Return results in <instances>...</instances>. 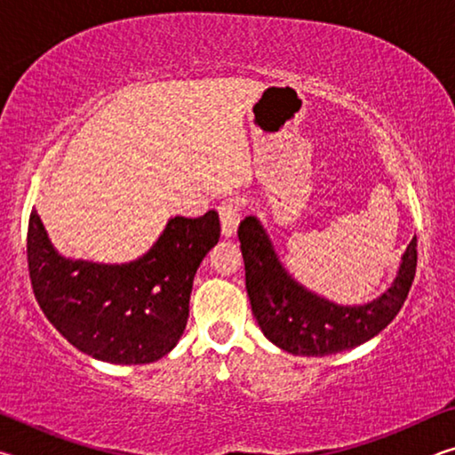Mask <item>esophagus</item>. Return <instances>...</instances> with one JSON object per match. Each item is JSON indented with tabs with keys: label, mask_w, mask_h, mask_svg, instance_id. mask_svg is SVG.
Listing matches in <instances>:
<instances>
[{
	"label": "esophagus",
	"mask_w": 455,
	"mask_h": 455,
	"mask_svg": "<svg viewBox=\"0 0 455 455\" xmlns=\"http://www.w3.org/2000/svg\"><path fill=\"white\" fill-rule=\"evenodd\" d=\"M219 214H220V225H222V235L233 236L236 233L238 220H241V209H238V203L233 198L222 200L219 204Z\"/></svg>",
	"instance_id": "esophagus-1"
}]
</instances>
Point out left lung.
Masks as SVG:
<instances>
[{"instance_id": "8db88e82", "label": "left lung", "mask_w": 455, "mask_h": 455, "mask_svg": "<svg viewBox=\"0 0 455 455\" xmlns=\"http://www.w3.org/2000/svg\"><path fill=\"white\" fill-rule=\"evenodd\" d=\"M238 241L252 315L268 341L292 355L325 357L381 333L403 307L418 267L413 236L387 291L365 305H337L292 279L257 217L241 222Z\"/></svg>"}]
</instances>
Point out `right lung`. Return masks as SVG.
I'll return each mask as SVG.
<instances>
[{"instance_id":"right-lung-1","label":"right lung","mask_w":455,"mask_h":455,"mask_svg":"<svg viewBox=\"0 0 455 455\" xmlns=\"http://www.w3.org/2000/svg\"><path fill=\"white\" fill-rule=\"evenodd\" d=\"M220 236L219 214L174 217L148 252L130 263L68 259L29 214L28 267L48 321L76 349L116 365L152 363L187 329L192 281Z\"/></svg>"}]
</instances>
